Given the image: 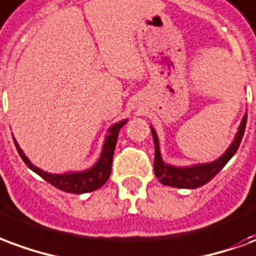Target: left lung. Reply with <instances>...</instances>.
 <instances>
[{
  "instance_id": "8db88e82",
  "label": "left lung",
  "mask_w": 256,
  "mask_h": 256,
  "mask_svg": "<svg viewBox=\"0 0 256 256\" xmlns=\"http://www.w3.org/2000/svg\"><path fill=\"white\" fill-rule=\"evenodd\" d=\"M246 123H247V114H244L243 120L240 123L234 142L230 144V146L226 149V152L222 156L218 157L214 162L191 166H174L162 162V154H160V146H158V138H157L154 128H150L153 141H154V175L160 180V183L166 184V186L178 187V188H196V187L204 186L224 168L225 164L232 158L236 150L239 149L244 130H246Z\"/></svg>"
}]
</instances>
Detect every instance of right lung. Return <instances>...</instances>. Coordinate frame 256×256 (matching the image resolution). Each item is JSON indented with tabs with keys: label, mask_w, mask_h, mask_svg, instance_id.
Here are the masks:
<instances>
[{
	"label": "right lung",
	"mask_w": 256,
	"mask_h": 256,
	"mask_svg": "<svg viewBox=\"0 0 256 256\" xmlns=\"http://www.w3.org/2000/svg\"><path fill=\"white\" fill-rule=\"evenodd\" d=\"M128 119H124L122 122H118L112 124L108 130V134L104 141L103 150L100 154V158L98 162L94 164L92 168L86 170L82 172H69V174H48V172L42 171L40 168H38L31 162L28 160V157L24 154L16 140L13 138L14 145L22 162H26L30 170L38 174V175L43 178L44 180L48 182L56 188H60L66 192H72V194H84V192H90L100 188L108 180L110 175H111V166H112V156L114 150H115V145H116V140H118L119 130L126 124Z\"/></svg>",
	"instance_id": "1"
}]
</instances>
